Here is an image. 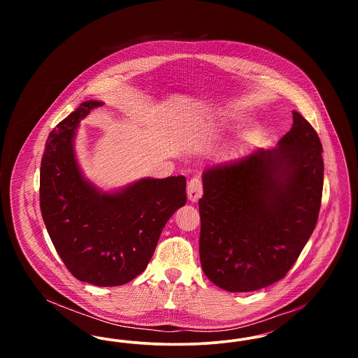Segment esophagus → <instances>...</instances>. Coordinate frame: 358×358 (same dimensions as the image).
Listing matches in <instances>:
<instances>
[{
    "mask_svg": "<svg viewBox=\"0 0 358 358\" xmlns=\"http://www.w3.org/2000/svg\"><path fill=\"white\" fill-rule=\"evenodd\" d=\"M187 200L192 203H197L203 196V182L200 178H192L187 182Z\"/></svg>",
    "mask_w": 358,
    "mask_h": 358,
    "instance_id": "obj_1",
    "label": "esophagus"
}]
</instances>
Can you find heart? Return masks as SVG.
Here are the masks:
<instances>
[{"label":"heart","instance_id":"1","mask_svg":"<svg viewBox=\"0 0 358 358\" xmlns=\"http://www.w3.org/2000/svg\"><path fill=\"white\" fill-rule=\"evenodd\" d=\"M238 115H235V114H231V113H222L219 117H216L215 118V123H228V122H236L238 120ZM259 127L257 126H251V129H248L243 136H241V139L244 141V142H247V143H250V142H254L256 138L259 136Z\"/></svg>","mask_w":358,"mask_h":358}]
</instances>
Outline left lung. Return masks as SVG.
<instances>
[{"mask_svg": "<svg viewBox=\"0 0 358 358\" xmlns=\"http://www.w3.org/2000/svg\"><path fill=\"white\" fill-rule=\"evenodd\" d=\"M275 149H257L203 171L200 260L206 278L250 292L285 278L311 236L324 187L322 145L292 111Z\"/></svg>", "mask_w": 358, "mask_h": 358, "instance_id": "1", "label": "left lung"}]
</instances>
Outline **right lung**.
I'll return each instance as SVG.
<instances>
[{
	"label": "right lung",
	"instance_id": "1",
	"mask_svg": "<svg viewBox=\"0 0 358 358\" xmlns=\"http://www.w3.org/2000/svg\"><path fill=\"white\" fill-rule=\"evenodd\" d=\"M104 103L83 102L52 130L40 168V206L69 273L99 287L145 271L171 215L187 203L184 176L141 178L117 190L87 180L75 153L80 120Z\"/></svg>",
	"mask_w": 358,
	"mask_h": 358
}]
</instances>
